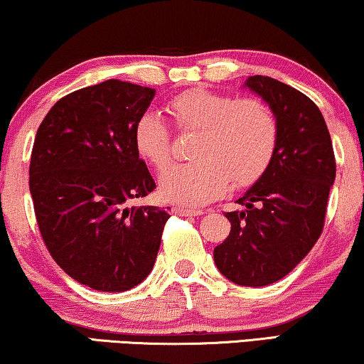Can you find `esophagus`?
I'll return each mask as SVG.
<instances>
[{
	"instance_id": "obj_1",
	"label": "esophagus",
	"mask_w": 364,
	"mask_h": 364,
	"mask_svg": "<svg viewBox=\"0 0 364 364\" xmlns=\"http://www.w3.org/2000/svg\"><path fill=\"white\" fill-rule=\"evenodd\" d=\"M173 212L181 217H198V215L203 213V210H193V208H183V207H176Z\"/></svg>"
}]
</instances>
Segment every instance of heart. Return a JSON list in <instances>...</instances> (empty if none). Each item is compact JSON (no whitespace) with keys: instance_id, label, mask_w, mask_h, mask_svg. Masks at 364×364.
<instances>
[{"instance_id":"1","label":"heart","mask_w":364,"mask_h":364,"mask_svg":"<svg viewBox=\"0 0 364 364\" xmlns=\"http://www.w3.org/2000/svg\"><path fill=\"white\" fill-rule=\"evenodd\" d=\"M167 112L181 131H198L193 162L173 166L161 177L167 202L198 207L235 187H247L269 169L277 147V123L259 100H235L205 88L173 97ZM133 144L157 172L171 162L169 129L161 117L146 112L136 119Z\"/></svg>"}]
</instances>
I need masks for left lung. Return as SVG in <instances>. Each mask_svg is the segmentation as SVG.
I'll return each instance as SVG.
<instances>
[{"label": "left lung", "instance_id": "obj_1", "mask_svg": "<svg viewBox=\"0 0 364 364\" xmlns=\"http://www.w3.org/2000/svg\"><path fill=\"white\" fill-rule=\"evenodd\" d=\"M243 88L269 105L277 147L269 169L226 212L231 230L213 251L228 281L261 287L287 276L317 243L335 182L330 133L317 105L271 77L255 75Z\"/></svg>", "mask_w": 364, "mask_h": 364}]
</instances>
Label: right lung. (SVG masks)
<instances>
[{"label": "right lung", "instance_id": "obj_1", "mask_svg": "<svg viewBox=\"0 0 364 364\" xmlns=\"http://www.w3.org/2000/svg\"><path fill=\"white\" fill-rule=\"evenodd\" d=\"M156 90L107 80L60 98L34 139L29 191L42 240L80 284L124 292L149 276L171 215L129 207L156 188L133 144Z\"/></svg>", "mask_w": 364, "mask_h": 364}]
</instances>
